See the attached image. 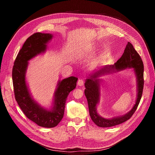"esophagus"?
Here are the masks:
<instances>
[{
	"label": "esophagus",
	"mask_w": 155,
	"mask_h": 155,
	"mask_svg": "<svg viewBox=\"0 0 155 155\" xmlns=\"http://www.w3.org/2000/svg\"><path fill=\"white\" fill-rule=\"evenodd\" d=\"M78 86H79V87H81V86H83V85H84V81H83V79H79L78 80Z\"/></svg>",
	"instance_id": "34e87169"
}]
</instances>
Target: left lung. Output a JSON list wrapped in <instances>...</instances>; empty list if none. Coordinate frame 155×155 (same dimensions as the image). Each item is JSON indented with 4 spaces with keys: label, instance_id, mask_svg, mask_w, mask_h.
<instances>
[{
    "label": "left lung",
    "instance_id": "1",
    "mask_svg": "<svg viewBox=\"0 0 155 155\" xmlns=\"http://www.w3.org/2000/svg\"><path fill=\"white\" fill-rule=\"evenodd\" d=\"M130 68L135 74L137 81V97L134 107L126 114L111 119H105L97 112L99 103L102 79L100 77L106 74L115 73ZM143 64L142 60L133 45L128 42L122 56L112 65H105L87 76L85 83V94L88 101L89 114L93 122L100 127H109L122 124L128 120L137 110L142 95L143 88Z\"/></svg>",
    "mask_w": 155,
    "mask_h": 155
}]
</instances>
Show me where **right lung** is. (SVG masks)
Returning <instances> with one entry per match:
<instances>
[{
	"mask_svg": "<svg viewBox=\"0 0 155 155\" xmlns=\"http://www.w3.org/2000/svg\"><path fill=\"white\" fill-rule=\"evenodd\" d=\"M53 37V34L40 32L28 37L17 56L12 70L14 94L18 105L28 118L46 128L54 127L61 121L67 98L76 88L78 81L73 76L59 80L49 108L41 106L33 98L26 78L29 61L46 52L47 45Z\"/></svg>",
	"mask_w": 155,
	"mask_h": 155,
	"instance_id": "add662e5",
	"label": "right lung"
}]
</instances>
